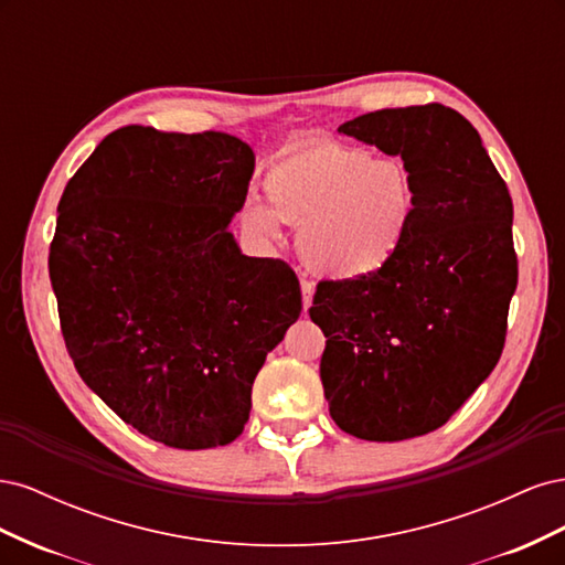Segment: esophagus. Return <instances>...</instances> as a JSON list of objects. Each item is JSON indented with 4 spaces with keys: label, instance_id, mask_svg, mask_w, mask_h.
<instances>
[{
    "label": "esophagus",
    "instance_id": "obj_1",
    "mask_svg": "<svg viewBox=\"0 0 565 565\" xmlns=\"http://www.w3.org/2000/svg\"><path fill=\"white\" fill-rule=\"evenodd\" d=\"M313 292H316V285L311 280H301V303H303V311H309V306L313 301Z\"/></svg>",
    "mask_w": 565,
    "mask_h": 565
}]
</instances>
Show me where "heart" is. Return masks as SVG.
Returning <instances> with one entry per match:
<instances>
[{
  "label": "heart",
  "instance_id": "obj_1",
  "mask_svg": "<svg viewBox=\"0 0 565 565\" xmlns=\"http://www.w3.org/2000/svg\"><path fill=\"white\" fill-rule=\"evenodd\" d=\"M262 188L266 204L245 202L241 228L264 243L278 241V221L299 228L301 262L337 282L370 278L396 259L417 207L401 162L328 139L285 150Z\"/></svg>",
  "mask_w": 565,
  "mask_h": 565
}]
</instances>
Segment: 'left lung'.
Listing matches in <instances>:
<instances>
[{"label":"left lung","instance_id":"left-lung-1","mask_svg":"<svg viewBox=\"0 0 565 565\" xmlns=\"http://www.w3.org/2000/svg\"><path fill=\"white\" fill-rule=\"evenodd\" d=\"M339 134L401 156L417 207L401 252L363 280L318 285L320 380L341 431L393 443L446 424L498 365L519 282L514 204L457 110L384 108Z\"/></svg>","mask_w":565,"mask_h":565}]
</instances>
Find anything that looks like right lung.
I'll return each instance as SVG.
<instances>
[{
  "label": "right lung",
  "instance_id": "right-lung-1",
  "mask_svg": "<svg viewBox=\"0 0 565 565\" xmlns=\"http://www.w3.org/2000/svg\"><path fill=\"white\" fill-rule=\"evenodd\" d=\"M252 148L129 125L67 181L49 278L75 370L113 413L179 450L243 434L252 384L301 313L295 270L228 231Z\"/></svg>",
  "mask_w": 565,
  "mask_h": 565
}]
</instances>
